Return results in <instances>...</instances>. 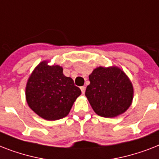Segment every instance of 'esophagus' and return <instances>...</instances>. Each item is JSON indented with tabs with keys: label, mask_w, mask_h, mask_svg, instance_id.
<instances>
[{
	"label": "esophagus",
	"mask_w": 159,
	"mask_h": 159,
	"mask_svg": "<svg viewBox=\"0 0 159 159\" xmlns=\"http://www.w3.org/2000/svg\"><path fill=\"white\" fill-rule=\"evenodd\" d=\"M80 88H81V91H82V94H84V93H85V90H86V87H85L84 86H83V87H80Z\"/></svg>",
	"instance_id": "1"
}]
</instances>
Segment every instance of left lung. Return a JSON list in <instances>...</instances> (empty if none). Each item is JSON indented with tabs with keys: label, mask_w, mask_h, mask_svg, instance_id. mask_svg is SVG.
I'll list each match as a JSON object with an SVG mask.
<instances>
[{
	"label": "left lung",
	"mask_w": 159,
	"mask_h": 159,
	"mask_svg": "<svg viewBox=\"0 0 159 159\" xmlns=\"http://www.w3.org/2000/svg\"><path fill=\"white\" fill-rule=\"evenodd\" d=\"M85 95L96 113L111 118L124 113L131 105L134 90L123 71L99 67L89 76Z\"/></svg>",
	"instance_id": "obj_1"
}]
</instances>
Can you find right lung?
Returning <instances> with one entry per match:
<instances>
[{
    "label": "right lung",
    "mask_w": 159,
    "mask_h": 159,
    "mask_svg": "<svg viewBox=\"0 0 159 159\" xmlns=\"http://www.w3.org/2000/svg\"><path fill=\"white\" fill-rule=\"evenodd\" d=\"M81 93L73 80L63 75L62 67L47 62H40L32 72L25 90L29 106L48 120L67 116Z\"/></svg>",
    "instance_id": "right-lung-1"
}]
</instances>
